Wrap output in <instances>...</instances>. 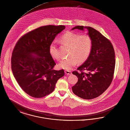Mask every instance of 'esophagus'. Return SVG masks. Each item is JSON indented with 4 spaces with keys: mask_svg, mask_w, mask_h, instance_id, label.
Masks as SVG:
<instances>
[{
    "mask_svg": "<svg viewBox=\"0 0 130 130\" xmlns=\"http://www.w3.org/2000/svg\"><path fill=\"white\" fill-rule=\"evenodd\" d=\"M65 73L66 75H71V74H72V72H71V71H68V70H65Z\"/></svg>",
    "mask_w": 130,
    "mask_h": 130,
    "instance_id": "1",
    "label": "esophagus"
}]
</instances>
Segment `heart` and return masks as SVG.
Wrapping results in <instances>:
<instances>
[{
    "label": "heart",
    "instance_id": "1",
    "mask_svg": "<svg viewBox=\"0 0 130 130\" xmlns=\"http://www.w3.org/2000/svg\"><path fill=\"white\" fill-rule=\"evenodd\" d=\"M62 44L69 46L68 55L59 63L61 69L70 70L74 67L78 62L83 63L89 57L91 52L93 40L87 34L80 35L75 32L67 31L61 35L59 39ZM49 53L53 58L59 60L61 56L59 53L56 41H54L49 47Z\"/></svg>",
    "mask_w": 130,
    "mask_h": 130
}]
</instances>
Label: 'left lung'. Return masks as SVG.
Returning a JSON list of instances; mask_svg holds the SVG:
<instances>
[{"label": "left lung", "mask_w": 130, "mask_h": 130, "mask_svg": "<svg viewBox=\"0 0 130 130\" xmlns=\"http://www.w3.org/2000/svg\"><path fill=\"white\" fill-rule=\"evenodd\" d=\"M84 28L88 30V34L93 40L91 52L84 63L77 68L79 72H72L78 77V82L72 89L78 97L92 99L103 94L112 82L115 65V52L110 41L91 27L78 25L72 30H84Z\"/></svg>", "instance_id": "1"}]
</instances>
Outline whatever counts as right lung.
Wrapping results in <instances>:
<instances>
[{"label":"right lung","mask_w":130,"mask_h":130,"mask_svg":"<svg viewBox=\"0 0 130 130\" xmlns=\"http://www.w3.org/2000/svg\"><path fill=\"white\" fill-rule=\"evenodd\" d=\"M65 28L62 25L41 26L23 35L15 44L11 58L12 72L21 88L32 97L42 98L53 92L57 81L64 75L63 69H53L56 64L49 47Z\"/></svg>","instance_id":"right-lung-1"}]
</instances>
